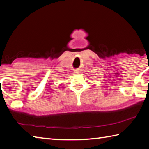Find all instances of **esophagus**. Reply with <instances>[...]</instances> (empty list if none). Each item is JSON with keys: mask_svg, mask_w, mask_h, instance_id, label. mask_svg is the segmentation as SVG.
<instances>
[{"mask_svg": "<svg viewBox=\"0 0 149 149\" xmlns=\"http://www.w3.org/2000/svg\"><path fill=\"white\" fill-rule=\"evenodd\" d=\"M74 72L76 74H81V70L80 69H75L74 70Z\"/></svg>", "mask_w": 149, "mask_h": 149, "instance_id": "esophagus-1", "label": "esophagus"}]
</instances>
